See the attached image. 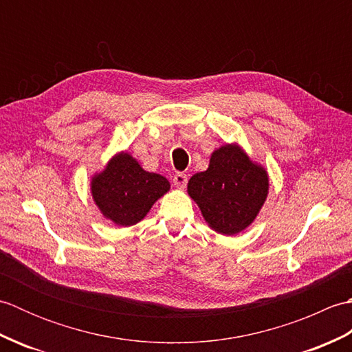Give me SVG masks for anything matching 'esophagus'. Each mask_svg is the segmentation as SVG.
I'll return each mask as SVG.
<instances>
[{"label":"esophagus","instance_id":"1","mask_svg":"<svg viewBox=\"0 0 352 352\" xmlns=\"http://www.w3.org/2000/svg\"><path fill=\"white\" fill-rule=\"evenodd\" d=\"M174 184L178 189H184L186 184H188V175L183 174V172H178L174 177Z\"/></svg>","mask_w":352,"mask_h":352}]
</instances>
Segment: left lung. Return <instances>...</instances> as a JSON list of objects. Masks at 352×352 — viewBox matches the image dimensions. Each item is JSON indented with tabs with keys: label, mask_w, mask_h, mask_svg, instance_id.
Masks as SVG:
<instances>
[{
	"label": "left lung",
	"mask_w": 352,
	"mask_h": 352,
	"mask_svg": "<svg viewBox=\"0 0 352 352\" xmlns=\"http://www.w3.org/2000/svg\"><path fill=\"white\" fill-rule=\"evenodd\" d=\"M188 193L208 227L233 236L257 218L269 193V175L242 146L226 144L212 153L207 170L190 177Z\"/></svg>",
	"instance_id": "left-lung-1"
}]
</instances>
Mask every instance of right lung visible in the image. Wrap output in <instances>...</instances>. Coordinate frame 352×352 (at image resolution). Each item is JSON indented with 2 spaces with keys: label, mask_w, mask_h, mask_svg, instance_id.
I'll return each mask as SVG.
<instances>
[{
  "label": "right lung",
  "mask_w": 352,
  "mask_h": 352,
  "mask_svg": "<svg viewBox=\"0 0 352 352\" xmlns=\"http://www.w3.org/2000/svg\"><path fill=\"white\" fill-rule=\"evenodd\" d=\"M169 189L166 178L145 170L126 151L111 157L106 168L96 172L91 182L96 207L104 218L119 227L140 222Z\"/></svg>",
  "instance_id": "obj_1"
}]
</instances>
